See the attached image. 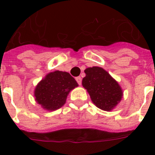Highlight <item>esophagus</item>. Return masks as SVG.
I'll return each mask as SVG.
<instances>
[{
    "instance_id": "34e87169",
    "label": "esophagus",
    "mask_w": 155,
    "mask_h": 155,
    "mask_svg": "<svg viewBox=\"0 0 155 155\" xmlns=\"http://www.w3.org/2000/svg\"><path fill=\"white\" fill-rule=\"evenodd\" d=\"M75 80L77 81V83L79 84V85H81V84H82V79H81V77H80V76H78V77L75 78Z\"/></svg>"
}]
</instances>
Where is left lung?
Segmentation results:
<instances>
[{
  "label": "left lung",
  "instance_id": "left-lung-1",
  "mask_svg": "<svg viewBox=\"0 0 155 155\" xmlns=\"http://www.w3.org/2000/svg\"><path fill=\"white\" fill-rule=\"evenodd\" d=\"M84 72L86 75L82 85L89 93L93 104L102 110L113 109L123 96L119 84L102 68H87Z\"/></svg>",
  "mask_w": 155,
  "mask_h": 155
}]
</instances>
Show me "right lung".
I'll return each mask as SVG.
<instances>
[{
  "mask_svg": "<svg viewBox=\"0 0 155 155\" xmlns=\"http://www.w3.org/2000/svg\"><path fill=\"white\" fill-rule=\"evenodd\" d=\"M75 87L77 82L68 72H50L35 87V101L46 110H56L66 103L68 95Z\"/></svg>",
  "mask_w": 155,
  "mask_h": 155,
  "instance_id": "1",
  "label": "right lung"
}]
</instances>
